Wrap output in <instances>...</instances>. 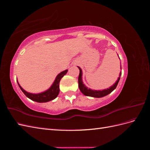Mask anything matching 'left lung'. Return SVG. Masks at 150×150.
<instances>
[{"instance_id": "1", "label": "left lung", "mask_w": 150, "mask_h": 150, "mask_svg": "<svg viewBox=\"0 0 150 150\" xmlns=\"http://www.w3.org/2000/svg\"><path fill=\"white\" fill-rule=\"evenodd\" d=\"M79 69V74L78 77V84H79V88L80 91L85 96L94 97V98H102L106 96V95L111 93L113 90H115L116 88V86L119 83V81L120 79V77L121 76V72L120 73L119 78L116 81V82L111 86L110 88H108L106 89H104L102 91H96V90H93L89 88H88L86 86L83 84V80H82V70L81 68L78 67Z\"/></svg>"}]
</instances>
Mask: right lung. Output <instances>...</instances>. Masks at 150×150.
<instances>
[{
    "label": "right lung",
    "instance_id": "right-lung-1",
    "mask_svg": "<svg viewBox=\"0 0 150 150\" xmlns=\"http://www.w3.org/2000/svg\"><path fill=\"white\" fill-rule=\"evenodd\" d=\"M67 69L62 71L61 73L59 74L57 76L52 85L51 86V88L46 91L39 94H33L25 91L24 89H22L17 81V82L19 86V88L22 90V91L24 93V94L27 97L30 99L31 100L38 103H46L53 100V99H55L58 96L59 93V82L62 77L67 73Z\"/></svg>",
    "mask_w": 150,
    "mask_h": 150
}]
</instances>
